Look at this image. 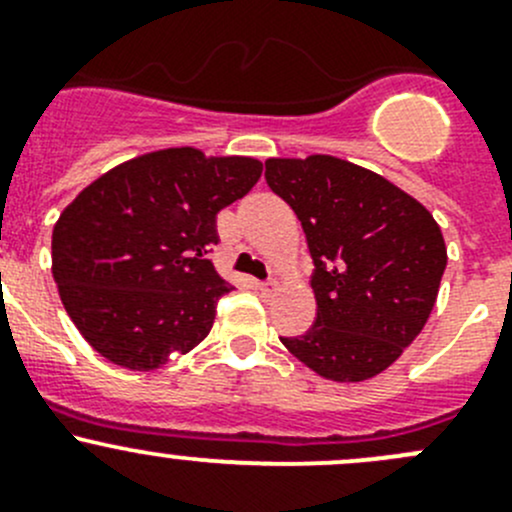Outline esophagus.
<instances>
[{"label":"esophagus","mask_w":512,"mask_h":512,"mask_svg":"<svg viewBox=\"0 0 512 512\" xmlns=\"http://www.w3.org/2000/svg\"><path fill=\"white\" fill-rule=\"evenodd\" d=\"M271 286H273L271 281H256V288H258V291H271Z\"/></svg>","instance_id":"1"}]
</instances>
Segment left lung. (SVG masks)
I'll return each instance as SVG.
<instances>
[{"mask_svg": "<svg viewBox=\"0 0 512 512\" xmlns=\"http://www.w3.org/2000/svg\"><path fill=\"white\" fill-rule=\"evenodd\" d=\"M266 184L298 216L313 258L316 323L283 346L328 381L386 371L426 326L448 254L423 204L336 159H268Z\"/></svg>", "mask_w": 512, "mask_h": 512, "instance_id": "8db88e82", "label": "left lung"}]
</instances>
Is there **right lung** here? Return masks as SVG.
Returning <instances> with one entry per match:
<instances>
[{"instance_id":"add662e5","label":"right lung","mask_w":512,"mask_h":512,"mask_svg":"<svg viewBox=\"0 0 512 512\" xmlns=\"http://www.w3.org/2000/svg\"><path fill=\"white\" fill-rule=\"evenodd\" d=\"M263 164L181 146L119 164L59 216L52 273L89 346L129 371H154L209 336L231 283L216 273V214L244 199Z\"/></svg>"}]
</instances>
